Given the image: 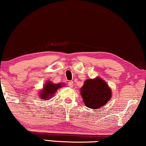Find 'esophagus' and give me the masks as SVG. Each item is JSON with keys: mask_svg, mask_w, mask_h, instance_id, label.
Returning a JSON list of instances; mask_svg holds the SVG:
<instances>
[{"mask_svg": "<svg viewBox=\"0 0 146 146\" xmlns=\"http://www.w3.org/2000/svg\"><path fill=\"white\" fill-rule=\"evenodd\" d=\"M68 86H69L70 88H73V82H72V81L69 82V83H68Z\"/></svg>", "mask_w": 146, "mask_h": 146, "instance_id": "1", "label": "esophagus"}]
</instances>
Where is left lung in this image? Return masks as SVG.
<instances>
[{"instance_id": "8db88e82", "label": "left lung", "mask_w": 146, "mask_h": 146, "mask_svg": "<svg viewBox=\"0 0 146 146\" xmlns=\"http://www.w3.org/2000/svg\"><path fill=\"white\" fill-rule=\"evenodd\" d=\"M84 104L88 108L97 109L102 108L112 98L111 88L102 78L88 79L80 89Z\"/></svg>"}]
</instances>
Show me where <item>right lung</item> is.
<instances>
[{
  "instance_id": "right-lung-1",
  "label": "right lung",
  "mask_w": 146,
  "mask_h": 146,
  "mask_svg": "<svg viewBox=\"0 0 146 146\" xmlns=\"http://www.w3.org/2000/svg\"><path fill=\"white\" fill-rule=\"evenodd\" d=\"M65 86L64 84H54L50 81H47L46 84L44 85L43 88L39 92V97L41 100H46L48 99H50L52 97L54 96L57 90L60 89L62 87Z\"/></svg>"
}]
</instances>
